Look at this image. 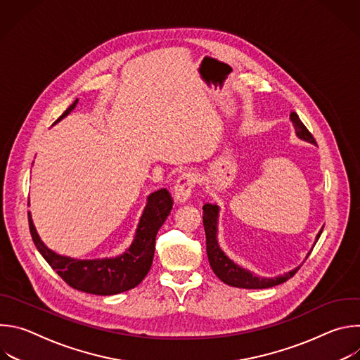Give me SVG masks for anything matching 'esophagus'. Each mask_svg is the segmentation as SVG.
Segmentation results:
<instances>
[{
	"label": "esophagus",
	"instance_id": "34e87169",
	"mask_svg": "<svg viewBox=\"0 0 360 360\" xmlns=\"http://www.w3.org/2000/svg\"><path fill=\"white\" fill-rule=\"evenodd\" d=\"M195 182L196 181H195V175L193 174H189V172L182 174L178 178V181H176V184L174 186V200L176 203H179V205L185 203L189 199L191 193H192Z\"/></svg>",
	"mask_w": 360,
	"mask_h": 360
}]
</instances>
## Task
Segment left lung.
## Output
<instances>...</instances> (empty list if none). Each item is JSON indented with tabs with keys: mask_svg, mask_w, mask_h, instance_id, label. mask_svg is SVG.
Returning a JSON list of instances; mask_svg holds the SVG:
<instances>
[{
	"mask_svg": "<svg viewBox=\"0 0 360 360\" xmlns=\"http://www.w3.org/2000/svg\"><path fill=\"white\" fill-rule=\"evenodd\" d=\"M290 121L295 127V132H296V136L299 139L316 145L315 138L312 136V134L309 131H307V128L302 124V121L299 120L296 112H290ZM202 210H203V226H205V235H207V253H208L210 265H211L212 271L215 272V275L224 283H226L229 286H235V288H245V289H266V288H272V286H276V285H281V283L286 282L300 268V266H297V268H295V269H292V271H289L283 275H278V276H274V278H265V276L255 275L249 269H245V268L239 266L224 252V249L219 246V242H218L219 207L217 203L210 202V203H205ZM322 231H323V228L316 235L314 246L316 245ZM314 246H312V249H314ZM312 249L307 252L304 259H307V256L311 255Z\"/></svg>",
	"mask_w": 360,
	"mask_h": 360,
	"instance_id": "1",
	"label": "left lung"
}]
</instances>
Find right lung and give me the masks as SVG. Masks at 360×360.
<instances>
[{"mask_svg":"<svg viewBox=\"0 0 360 360\" xmlns=\"http://www.w3.org/2000/svg\"><path fill=\"white\" fill-rule=\"evenodd\" d=\"M77 104L78 99L72 102V105L54 125L74 111ZM172 203V198L165 188L149 193L132 243L121 255L111 256V258L77 259L54 252L41 240L34 226L31 212H28L30 232L42 258L71 288L101 296L117 295L139 285L149 272L153 252H155L157 233L169 217Z\"/></svg>","mask_w":360,"mask_h":360,"instance_id":"add662e5","label":"right lung"}]
</instances>
